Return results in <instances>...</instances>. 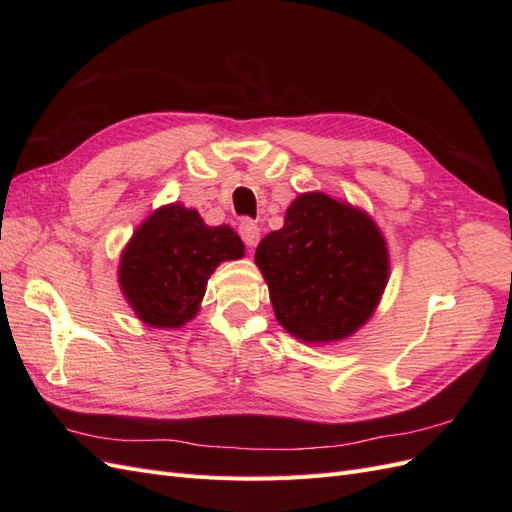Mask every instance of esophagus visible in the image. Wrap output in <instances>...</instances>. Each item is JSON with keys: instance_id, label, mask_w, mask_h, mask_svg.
Returning a JSON list of instances; mask_svg holds the SVG:
<instances>
[{"instance_id": "1", "label": "esophagus", "mask_w": 512, "mask_h": 512, "mask_svg": "<svg viewBox=\"0 0 512 512\" xmlns=\"http://www.w3.org/2000/svg\"><path fill=\"white\" fill-rule=\"evenodd\" d=\"M239 235H241V239L247 247H256L258 241H260V228L252 220H243L239 224Z\"/></svg>"}]
</instances>
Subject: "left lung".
I'll return each mask as SVG.
<instances>
[{"mask_svg":"<svg viewBox=\"0 0 512 512\" xmlns=\"http://www.w3.org/2000/svg\"><path fill=\"white\" fill-rule=\"evenodd\" d=\"M256 267L277 322L303 344H335L374 316L389 284V245L371 215L324 192H305L284 226L260 241Z\"/></svg>","mask_w":512,"mask_h":512,"instance_id":"obj_1","label":"left lung"}]
</instances>
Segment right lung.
Returning <instances> with one entry per match:
<instances>
[{
  "instance_id": "add662e5",
  "label": "right lung",
  "mask_w": 512,
  "mask_h": 512,
  "mask_svg": "<svg viewBox=\"0 0 512 512\" xmlns=\"http://www.w3.org/2000/svg\"><path fill=\"white\" fill-rule=\"evenodd\" d=\"M243 256L245 245L228 224L207 226L196 209L170 203L132 232L117 280L147 327L181 329L196 318L215 267Z\"/></svg>"
}]
</instances>
